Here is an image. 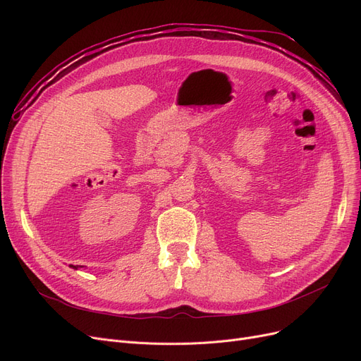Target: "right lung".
<instances>
[{"label": "right lung", "mask_w": 361, "mask_h": 361, "mask_svg": "<svg viewBox=\"0 0 361 361\" xmlns=\"http://www.w3.org/2000/svg\"><path fill=\"white\" fill-rule=\"evenodd\" d=\"M71 267H73V264H71ZM73 268H74V269H78V268H75V267H73Z\"/></svg>", "instance_id": "add662e5"}]
</instances>
